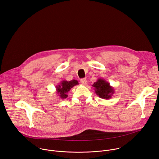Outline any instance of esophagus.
Listing matches in <instances>:
<instances>
[{
    "label": "esophagus",
    "instance_id": "obj_1",
    "mask_svg": "<svg viewBox=\"0 0 159 159\" xmlns=\"http://www.w3.org/2000/svg\"><path fill=\"white\" fill-rule=\"evenodd\" d=\"M80 81H81V84H83V85H86V84H87V83H88L87 80H86V78H83V79H81V80H80Z\"/></svg>",
    "mask_w": 159,
    "mask_h": 159
}]
</instances>
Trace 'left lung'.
Masks as SVG:
<instances>
[{
    "label": "left lung",
    "instance_id": "left-lung-1",
    "mask_svg": "<svg viewBox=\"0 0 159 159\" xmlns=\"http://www.w3.org/2000/svg\"><path fill=\"white\" fill-rule=\"evenodd\" d=\"M95 93L101 98L110 99L114 93V89L110 85L106 80L103 78H98L93 84Z\"/></svg>",
    "mask_w": 159,
    "mask_h": 159
}]
</instances>
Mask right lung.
Wrapping results in <instances>:
<instances>
[{"label":"right lung","mask_w":159,"mask_h":159,"mask_svg":"<svg viewBox=\"0 0 159 159\" xmlns=\"http://www.w3.org/2000/svg\"><path fill=\"white\" fill-rule=\"evenodd\" d=\"M79 84V83L76 80L71 81L62 80L60 82L59 84L56 86V93L61 99H64L67 97V93L76 85Z\"/></svg>","instance_id":"right-lung-1"}]
</instances>
